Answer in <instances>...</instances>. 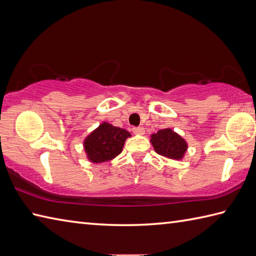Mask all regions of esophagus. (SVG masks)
Listing matches in <instances>:
<instances>
[{"mask_svg":"<svg viewBox=\"0 0 256 256\" xmlns=\"http://www.w3.org/2000/svg\"><path fill=\"white\" fill-rule=\"evenodd\" d=\"M133 133L135 135H143L145 133V128L142 126H138V128H133Z\"/></svg>","mask_w":256,"mask_h":256,"instance_id":"obj_1","label":"esophagus"}]
</instances>
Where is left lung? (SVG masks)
<instances>
[{
  "mask_svg": "<svg viewBox=\"0 0 256 256\" xmlns=\"http://www.w3.org/2000/svg\"><path fill=\"white\" fill-rule=\"evenodd\" d=\"M150 143L157 154L172 160H182L188 150L186 140L170 128L152 134Z\"/></svg>",
  "mask_w": 256,
  "mask_h": 256,
  "instance_id": "8db88e82",
  "label": "left lung"
}]
</instances>
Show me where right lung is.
<instances>
[{"label": "right lung", "mask_w": 256, "mask_h": 256, "mask_svg": "<svg viewBox=\"0 0 256 256\" xmlns=\"http://www.w3.org/2000/svg\"><path fill=\"white\" fill-rule=\"evenodd\" d=\"M128 138H131V133L126 130L102 122L84 140L86 158L94 164L112 160L122 153Z\"/></svg>", "instance_id": "right-lung-1"}]
</instances>
